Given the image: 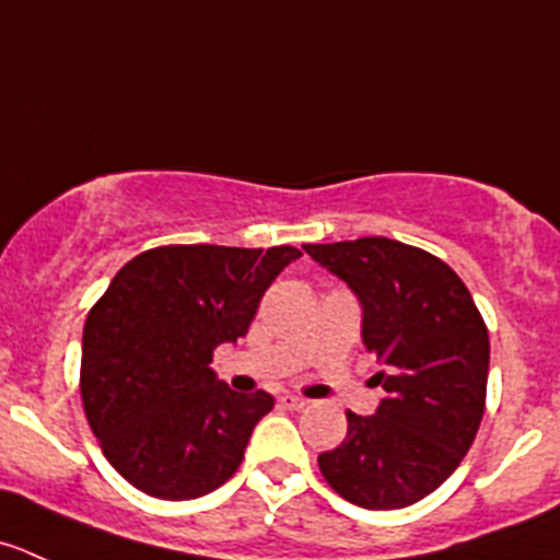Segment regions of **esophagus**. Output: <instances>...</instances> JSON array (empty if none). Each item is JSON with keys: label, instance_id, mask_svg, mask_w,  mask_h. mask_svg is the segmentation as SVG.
Instances as JSON below:
<instances>
[{"label": "esophagus", "instance_id": "esophagus-1", "mask_svg": "<svg viewBox=\"0 0 560 560\" xmlns=\"http://www.w3.org/2000/svg\"><path fill=\"white\" fill-rule=\"evenodd\" d=\"M279 405L287 407V410H303V407L308 405V399H303V396L298 394H284L279 396Z\"/></svg>", "mask_w": 560, "mask_h": 560}]
</instances>
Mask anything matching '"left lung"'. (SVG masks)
<instances>
[{"mask_svg":"<svg viewBox=\"0 0 560 560\" xmlns=\"http://www.w3.org/2000/svg\"><path fill=\"white\" fill-rule=\"evenodd\" d=\"M303 252L361 303V339L383 385L374 416L347 412V438L319 454L325 481L363 509H405L435 492L485 416L490 336L468 287L443 259L388 237Z\"/></svg>","mask_w":560,"mask_h":560,"instance_id":"1","label":"left lung"}]
</instances>
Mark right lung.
I'll return each mask as SVG.
<instances>
[{
    "label": "right lung",
    "mask_w": 560,
    "mask_h": 560,
    "mask_svg": "<svg viewBox=\"0 0 560 560\" xmlns=\"http://www.w3.org/2000/svg\"><path fill=\"white\" fill-rule=\"evenodd\" d=\"M292 246H164L117 270L81 339V401L112 468L164 501L213 492L241 468L268 390L237 394L213 350L248 334Z\"/></svg>",
    "instance_id": "1"
}]
</instances>
